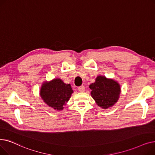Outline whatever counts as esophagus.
<instances>
[{"mask_svg": "<svg viewBox=\"0 0 155 155\" xmlns=\"http://www.w3.org/2000/svg\"><path fill=\"white\" fill-rule=\"evenodd\" d=\"M78 90L80 92H84L85 90V87L84 86H81L78 87Z\"/></svg>", "mask_w": 155, "mask_h": 155, "instance_id": "1", "label": "esophagus"}]
</instances>
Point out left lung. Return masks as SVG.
Instances as JSON below:
<instances>
[{"instance_id": "8db88e82", "label": "left lung", "mask_w": 155, "mask_h": 155, "mask_svg": "<svg viewBox=\"0 0 155 155\" xmlns=\"http://www.w3.org/2000/svg\"><path fill=\"white\" fill-rule=\"evenodd\" d=\"M90 88L92 90L91 94L93 98L103 108L114 105L119 99L120 92L119 83L101 76H98L96 81L90 84Z\"/></svg>"}]
</instances>
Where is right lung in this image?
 <instances>
[{
  "label": "right lung",
  "instance_id": "obj_1",
  "mask_svg": "<svg viewBox=\"0 0 155 155\" xmlns=\"http://www.w3.org/2000/svg\"><path fill=\"white\" fill-rule=\"evenodd\" d=\"M72 93L71 84H65L61 79H55L42 85L40 95L48 106L61 110L63 109L65 103L68 101Z\"/></svg>",
  "mask_w": 155,
  "mask_h": 155
}]
</instances>
